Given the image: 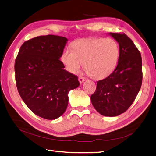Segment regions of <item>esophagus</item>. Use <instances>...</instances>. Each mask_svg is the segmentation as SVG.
I'll return each instance as SVG.
<instances>
[{"label":"esophagus","mask_w":156,"mask_h":156,"mask_svg":"<svg viewBox=\"0 0 156 156\" xmlns=\"http://www.w3.org/2000/svg\"><path fill=\"white\" fill-rule=\"evenodd\" d=\"M78 80H79V82L80 84H82L84 81H85V78L82 76H80L78 78Z\"/></svg>","instance_id":"esophagus-1"}]
</instances>
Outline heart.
I'll list each match as a JSON object with an SVG mask.
<instances>
[{
  "label": "heart",
  "mask_w": 156,
  "mask_h": 156,
  "mask_svg": "<svg viewBox=\"0 0 156 156\" xmlns=\"http://www.w3.org/2000/svg\"><path fill=\"white\" fill-rule=\"evenodd\" d=\"M119 57V45L111 38L77 40L72 45V49L63 51L61 61L71 73L80 71L84 63V68L90 76L96 80L105 78L116 69Z\"/></svg>",
  "instance_id": "heart-1"
}]
</instances>
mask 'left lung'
I'll list each match as a JSON object with an SVG mask.
<instances>
[{
  "mask_svg": "<svg viewBox=\"0 0 156 156\" xmlns=\"http://www.w3.org/2000/svg\"><path fill=\"white\" fill-rule=\"evenodd\" d=\"M109 34L119 44L118 63L111 74L97 82L90 100L100 114L114 117L127 110L139 93L143 78L142 59L140 52L126 34Z\"/></svg>",
  "mask_w": 156,
  "mask_h": 156,
  "instance_id": "left-lung-1",
  "label": "left lung"
}]
</instances>
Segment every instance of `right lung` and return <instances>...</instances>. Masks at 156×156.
<instances>
[{
	"label": "right lung",
	"mask_w": 156,
	"mask_h": 156,
	"mask_svg": "<svg viewBox=\"0 0 156 156\" xmlns=\"http://www.w3.org/2000/svg\"><path fill=\"white\" fill-rule=\"evenodd\" d=\"M67 40L52 34L33 38L22 44L15 60L20 97L34 114L46 119L65 112L69 92L80 85L77 76L65 70L60 60Z\"/></svg>",
	"instance_id": "right-lung-1"
}]
</instances>
